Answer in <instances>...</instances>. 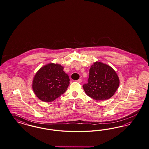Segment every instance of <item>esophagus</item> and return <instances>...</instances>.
Instances as JSON below:
<instances>
[{
  "instance_id": "obj_1",
  "label": "esophagus",
  "mask_w": 149,
  "mask_h": 149,
  "mask_svg": "<svg viewBox=\"0 0 149 149\" xmlns=\"http://www.w3.org/2000/svg\"><path fill=\"white\" fill-rule=\"evenodd\" d=\"M77 82H79V83H81V82H82V80L81 79H79V80H77Z\"/></svg>"
}]
</instances>
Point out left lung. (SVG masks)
<instances>
[{
  "label": "left lung",
  "instance_id": "obj_1",
  "mask_svg": "<svg viewBox=\"0 0 149 149\" xmlns=\"http://www.w3.org/2000/svg\"><path fill=\"white\" fill-rule=\"evenodd\" d=\"M119 85V77L113 68L96 62L90 69L88 83L83 85L82 87L89 97L103 101L112 97Z\"/></svg>",
  "mask_w": 149,
  "mask_h": 149
}]
</instances>
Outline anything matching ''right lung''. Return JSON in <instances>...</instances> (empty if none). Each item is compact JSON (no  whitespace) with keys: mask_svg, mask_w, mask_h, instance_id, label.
I'll return each instance as SVG.
<instances>
[{"mask_svg":"<svg viewBox=\"0 0 149 149\" xmlns=\"http://www.w3.org/2000/svg\"><path fill=\"white\" fill-rule=\"evenodd\" d=\"M63 69L60 64L49 63L36 72L33 79L32 89L41 101L52 102L66 91L70 79Z\"/></svg>","mask_w":149,"mask_h":149,"instance_id":"1","label":"right lung"}]
</instances>
